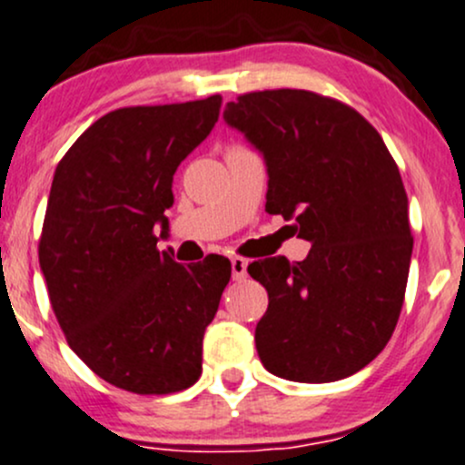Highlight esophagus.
Here are the masks:
<instances>
[{"mask_svg": "<svg viewBox=\"0 0 465 465\" xmlns=\"http://www.w3.org/2000/svg\"><path fill=\"white\" fill-rule=\"evenodd\" d=\"M231 268H232L234 282H242V279L248 274V262H246V259H242V257H232L231 259Z\"/></svg>", "mask_w": 465, "mask_h": 465, "instance_id": "1", "label": "esophagus"}]
</instances>
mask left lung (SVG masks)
<instances>
[{"mask_svg": "<svg viewBox=\"0 0 465 465\" xmlns=\"http://www.w3.org/2000/svg\"><path fill=\"white\" fill-rule=\"evenodd\" d=\"M223 119L266 159V211L312 246L303 262L248 266L268 291L259 359L288 381L351 377L391 341L406 294L412 232L397 163L354 108L311 91L239 94Z\"/></svg>", "mask_w": 465, "mask_h": 465, "instance_id": "obj_1", "label": "left lung"}]
</instances>
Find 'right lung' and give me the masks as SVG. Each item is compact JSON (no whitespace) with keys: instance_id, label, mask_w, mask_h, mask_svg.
I'll return each instance as SVG.
<instances>
[{"instance_id":"1","label":"right lung","mask_w":465,"mask_h":465,"mask_svg":"<svg viewBox=\"0 0 465 465\" xmlns=\"http://www.w3.org/2000/svg\"><path fill=\"white\" fill-rule=\"evenodd\" d=\"M222 94L104 114L54 168L39 266L68 346L134 394H171L202 374V341L231 262L182 266L168 234L173 174L213 131Z\"/></svg>"}]
</instances>
